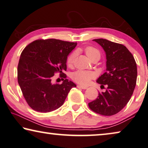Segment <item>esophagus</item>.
<instances>
[{
  "label": "esophagus",
  "instance_id": "esophagus-1",
  "mask_svg": "<svg viewBox=\"0 0 148 148\" xmlns=\"http://www.w3.org/2000/svg\"><path fill=\"white\" fill-rule=\"evenodd\" d=\"M77 87L78 88H80V89H84L86 90L88 88V86H82V85H77Z\"/></svg>",
  "mask_w": 148,
  "mask_h": 148
}]
</instances>
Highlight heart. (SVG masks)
<instances>
[{
  "instance_id": "b5f03b06",
  "label": "heart",
  "mask_w": 148,
  "mask_h": 148,
  "mask_svg": "<svg viewBox=\"0 0 148 148\" xmlns=\"http://www.w3.org/2000/svg\"><path fill=\"white\" fill-rule=\"evenodd\" d=\"M84 52L90 60L94 58H100V51L96 48L92 47V46H87L84 48ZM76 52H72L70 54L67 59V65L68 66H71L73 64L76 58ZM95 74L94 72L90 71H85V70H78L74 72L72 75V78L76 82L80 84H88L92 78H94Z\"/></svg>"
}]
</instances>
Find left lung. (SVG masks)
Wrapping results in <instances>:
<instances>
[{
    "mask_svg": "<svg viewBox=\"0 0 148 148\" xmlns=\"http://www.w3.org/2000/svg\"><path fill=\"white\" fill-rule=\"evenodd\" d=\"M93 40L102 46L106 56V72L96 82L103 86L107 84L108 88L88 106L97 114L112 116L130 100L137 80V65L133 55L123 45L103 38Z\"/></svg>",
    "mask_w": 148,
    "mask_h": 148,
    "instance_id": "1",
    "label": "left lung"
}]
</instances>
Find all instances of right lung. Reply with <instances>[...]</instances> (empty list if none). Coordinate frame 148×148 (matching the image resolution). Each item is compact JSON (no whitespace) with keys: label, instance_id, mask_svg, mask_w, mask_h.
Returning a JSON list of instances; mask_svg holds the SVG:
<instances>
[{"label":"right lung","instance_id":"obj_1","mask_svg":"<svg viewBox=\"0 0 148 148\" xmlns=\"http://www.w3.org/2000/svg\"><path fill=\"white\" fill-rule=\"evenodd\" d=\"M77 42L57 39L37 40L22 52L18 65V82L28 106L35 111L50 112L60 108L76 85L65 79L52 83L54 73L66 70L68 54Z\"/></svg>","mask_w":148,"mask_h":148}]
</instances>
